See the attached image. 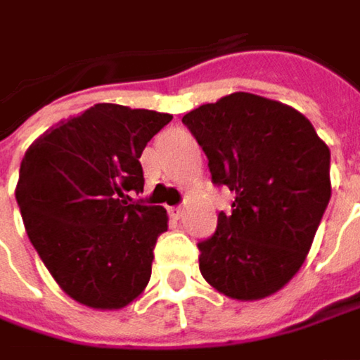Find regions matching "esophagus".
Masks as SVG:
<instances>
[{"mask_svg":"<svg viewBox=\"0 0 360 360\" xmlns=\"http://www.w3.org/2000/svg\"><path fill=\"white\" fill-rule=\"evenodd\" d=\"M167 211H169V215H172V217H174V219H180V217H182V215H184V207H182V205L169 207Z\"/></svg>","mask_w":360,"mask_h":360,"instance_id":"1","label":"esophagus"}]
</instances>
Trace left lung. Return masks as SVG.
Segmentation results:
<instances>
[{"label":"left lung","mask_w":360,"mask_h":360,"mask_svg":"<svg viewBox=\"0 0 360 360\" xmlns=\"http://www.w3.org/2000/svg\"><path fill=\"white\" fill-rule=\"evenodd\" d=\"M215 184L236 193L231 215L198 244L202 278L221 295L256 301L281 291L307 258L328 207L330 149L295 108L233 91L182 116Z\"/></svg>","instance_id":"obj_1"}]
</instances>
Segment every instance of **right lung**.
<instances>
[{"label":"right lung","mask_w":360,"mask_h":360,"mask_svg":"<svg viewBox=\"0 0 360 360\" xmlns=\"http://www.w3.org/2000/svg\"><path fill=\"white\" fill-rule=\"evenodd\" d=\"M166 112L94 104L61 120L22 160L15 200L40 260L73 301L122 309L151 278L153 245L167 229L164 207L131 205L143 191L141 158Z\"/></svg>","instance_id":"1"}]
</instances>
